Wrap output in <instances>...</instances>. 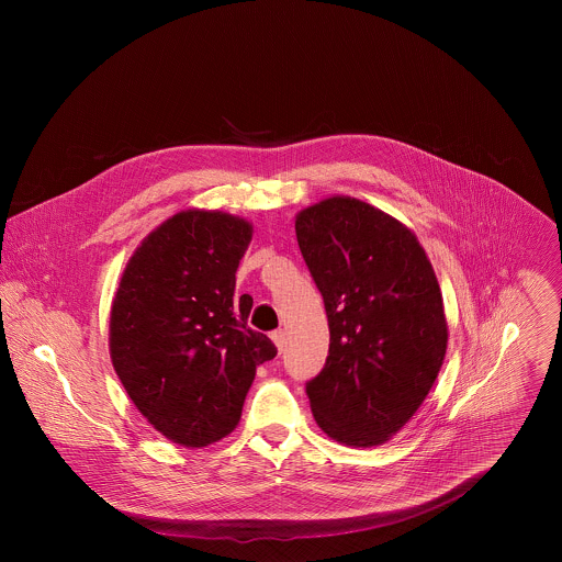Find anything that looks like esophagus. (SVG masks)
I'll list each match as a JSON object with an SVG mask.
<instances>
[{
  "instance_id": "esophagus-1",
  "label": "esophagus",
  "mask_w": 562,
  "mask_h": 562,
  "mask_svg": "<svg viewBox=\"0 0 562 562\" xmlns=\"http://www.w3.org/2000/svg\"><path fill=\"white\" fill-rule=\"evenodd\" d=\"M270 337H272L274 346L279 348V352H283V348H285V330H283V328H277Z\"/></svg>"
}]
</instances>
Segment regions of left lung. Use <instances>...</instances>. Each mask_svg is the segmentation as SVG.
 <instances>
[{"mask_svg": "<svg viewBox=\"0 0 562 562\" xmlns=\"http://www.w3.org/2000/svg\"><path fill=\"white\" fill-rule=\"evenodd\" d=\"M324 299L328 357L307 396L339 443H385L428 396L448 346L443 299L417 238L385 212L330 196L296 216Z\"/></svg>", "mask_w": 562, "mask_h": 562, "instance_id": "8db88e82", "label": "left lung"}]
</instances>
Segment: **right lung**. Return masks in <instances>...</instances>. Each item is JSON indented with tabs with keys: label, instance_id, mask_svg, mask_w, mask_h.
Returning <instances> with one entry per match:
<instances>
[{
	"label": "right lung",
	"instance_id": "1",
	"mask_svg": "<svg viewBox=\"0 0 562 562\" xmlns=\"http://www.w3.org/2000/svg\"><path fill=\"white\" fill-rule=\"evenodd\" d=\"M250 236L223 212L175 214L136 248L112 303L110 355L127 396L186 448L238 426L257 366L277 355L246 324L252 299L234 296Z\"/></svg>",
	"mask_w": 562,
	"mask_h": 562
}]
</instances>
